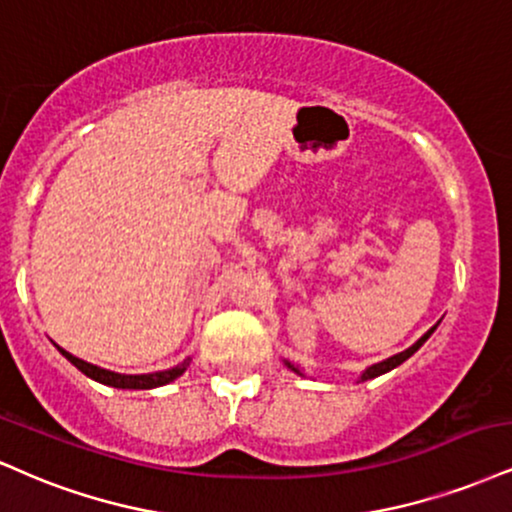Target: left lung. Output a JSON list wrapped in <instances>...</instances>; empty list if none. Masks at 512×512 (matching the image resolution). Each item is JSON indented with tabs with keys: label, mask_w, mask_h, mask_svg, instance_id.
Instances as JSON below:
<instances>
[{
	"label": "left lung",
	"mask_w": 512,
	"mask_h": 512,
	"mask_svg": "<svg viewBox=\"0 0 512 512\" xmlns=\"http://www.w3.org/2000/svg\"><path fill=\"white\" fill-rule=\"evenodd\" d=\"M436 326H439V322H436V324L432 326V329H429V331H427V334H424V336L420 338V341H417V343H412V346H410L408 350H403V353H396V355L386 357V360H381V362H377V365H369V367L365 369V372H362V374H360V379H357V381H367V379L381 377V374L391 372V369H396L398 365H403V362H405V360H408V357H410V355H415V353H417V350H420V348L424 346V343H427V338L434 334V331H436ZM283 365H286L288 369H291V372H295V374H300V377H303V372H300V367H295V365H293V362L283 360Z\"/></svg>",
	"instance_id": "left-lung-1"
}]
</instances>
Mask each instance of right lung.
I'll return each mask as SVG.
<instances>
[{
  "mask_svg": "<svg viewBox=\"0 0 512 512\" xmlns=\"http://www.w3.org/2000/svg\"><path fill=\"white\" fill-rule=\"evenodd\" d=\"M59 348V346H57ZM59 353L66 357V360L71 362L73 367H78L80 372L85 374V377L100 381L104 386H114V389H157V386H164V384H171V381L181 377L183 372L190 367V357L181 362V365L171 367V369H162V372H150V374H119V372H112V369H104V367H97L92 365V362H85L80 360V357L71 355L69 350L59 348Z\"/></svg>",
  "mask_w": 512,
  "mask_h": 512,
  "instance_id": "right-lung-1",
  "label": "right lung"
}]
</instances>
